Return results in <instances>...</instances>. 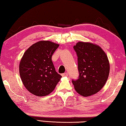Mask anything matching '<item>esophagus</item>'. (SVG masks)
Instances as JSON below:
<instances>
[{
    "mask_svg": "<svg viewBox=\"0 0 126 126\" xmlns=\"http://www.w3.org/2000/svg\"><path fill=\"white\" fill-rule=\"evenodd\" d=\"M67 76H68V73H67V72L64 73H63V74H62V76H63V77Z\"/></svg>",
    "mask_w": 126,
    "mask_h": 126,
    "instance_id": "esophagus-1",
    "label": "esophagus"
}]
</instances>
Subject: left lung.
<instances>
[{"instance_id": "obj_1", "label": "left lung", "mask_w": 126, "mask_h": 126, "mask_svg": "<svg viewBox=\"0 0 126 126\" xmlns=\"http://www.w3.org/2000/svg\"><path fill=\"white\" fill-rule=\"evenodd\" d=\"M73 49L78 57L79 72L78 79L72 80L76 91L83 96L96 94L109 77L110 64L107 55L100 47L91 43L79 42Z\"/></svg>"}]
</instances>
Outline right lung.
Returning a JSON list of instances; mask_svg holds the SVG:
<instances>
[{
  "instance_id": "1",
  "label": "right lung",
  "mask_w": 126,
  "mask_h": 126,
  "mask_svg": "<svg viewBox=\"0 0 126 126\" xmlns=\"http://www.w3.org/2000/svg\"><path fill=\"white\" fill-rule=\"evenodd\" d=\"M59 44L48 41L38 42L23 54L19 65L21 79L31 93L48 95L62 76L56 72L51 57Z\"/></svg>"
}]
</instances>
